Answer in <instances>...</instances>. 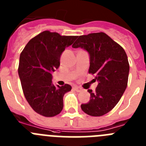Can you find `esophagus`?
I'll return each mask as SVG.
<instances>
[{
    "label": "esophagus",
    "mask_w": 146,
    "mask_h": 146,
    "mask_svg": "<svg viewBox=\"0 0 146 146\" xmlns=\"http://www.w3.org/2000/svg\"><path fill=\"white\" fill-rule=\"evenodd\" d=\"M73 90L76 91L77 92H80V91H81V89L80 88L77 87V86H74V87H73Z\"/></svg>",
    "instance_id": "esophagus-1"
}]
</instances>
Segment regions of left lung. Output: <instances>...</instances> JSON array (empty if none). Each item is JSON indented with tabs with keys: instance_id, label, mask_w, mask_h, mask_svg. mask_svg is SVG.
<instances>
[{
	"instance_id": "8db88e82",
	"label": "left lung",
	"mask_w": 146,
	"mask_h": 146,
	"mask_svg": "<svg viewBox=\"0 0 146 146\" xmlns=\"http://www.w3.org/2000/svg\"><path fill=\"white\" fill-rule=\"evenodd\" d=\"M72 47H81L90 55L89 74H95L98 81L89 102L81 109L91 116H102L118 104L128 83L129 64L125 50L106 33H89L80 36Z\"/></svg>"
}]
</instances>
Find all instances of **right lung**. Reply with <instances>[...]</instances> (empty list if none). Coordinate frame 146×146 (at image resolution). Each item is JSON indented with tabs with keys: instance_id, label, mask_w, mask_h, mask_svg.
Wrapping results in <instances>:
<instances>
[{
	"instance_id": "right-lung-1",
	"label": "right lung",
	"mask_w": 146,
	"mask_h": 146,
	"mask_svg": "<svg viewBox=\"0 0 146 146\" xmlns=\"http://www.w3.org/2000/svg\"><path fill=\"white\" fill-rule=\"evenodd\" d=\"M77 38L44 31L30 40L20 54L18 74L23 94L32 109L41 115L53 117L63 110V97L72 87L54 86L52 72L60 66L66 47Z\"/></svg>"
}]
</instances>
